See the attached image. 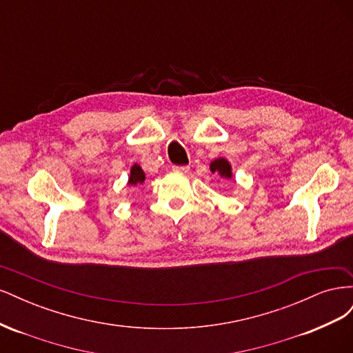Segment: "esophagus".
<instances>
[{
  "label": "esophagus",
  "instance_id": "1",
  "mask_svg": "<svg viewBox=\"0 0 353 353\" xmlns=\"http://www.w3.org/2000/svg\"><path fill=\"white\" fill-rule=\"evenodd\" d=\"M175 172H181V174H187L188 170H190V166H187V165H183V166H174L172 168Z\"/></svg>",
  "mask_w": 353,
  "mask_h": 353
}]
</instances>
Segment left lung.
Returning <instances> with one entry per match:
<instances>
[{"mask_svg":"<svg viewBox=\"0 0 353 353\" xmlns=\"http://www.w3.org/2000/svg\"><path fill=\"white\" fill-rule=\"evenodd\" d=\"M210 170L212 172H218L221 176L223 178H232V172H231V165L228 163V160H225L223 157H218L213 160L210 163Z\"/></svg>","mask_w":353,"mask_h":353,"instance_id":"left-lung-1","label":"left lung"}]
</instances>
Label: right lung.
I'll return each instance as SVG.
<instances>
[{
    "label": "right lung",
    "mask_w": 353,
    "mask_h": 353,
    "mask_svg": "<svg viewBox=\"0 0 353 353\" xmlns=\"http://www.w3.org/2000/svg\"><path fill=\"white\" fill-rule=\"evenodd\" d=\"M145 179V174L144 170L141 169L140 165H134L131 168V175H130V181H128V184L130 185H137V184H143Z\"/></svg>",
    "instance_id": "1"
}]
</instances>
